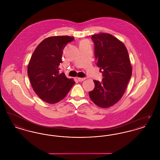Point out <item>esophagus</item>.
I'll use <instances>...</instances> for the list:
<instances>
[{
    "label": "esophagus",
    "mask_w": 160,
    "mask_h": 160,
    "mask_svg": "<svg viewBox=\"0 0 160 160\" xmlns=\"http://www.w3.org/2000/svg\"><path fill=\"white\" fill-rule=\"evenodd\" d=\"M84 80H86V78H78V82H83Z\"/></svg>",
    "instance_id": "1"
}]
</instances>
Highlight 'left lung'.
Masks as SVG:
<instances>
[{
	"label": "left lung",
	"mask_w": 160,
	"mask_h": 160,
	"mask_svg": "<svg viewBox=\"0 0 160 160\" xmlns=\"http://www.w3.org/2000/svg\"><path fill=\"white\" fill-rule=\"evenodd\" d=\"M96 64L102 70L100 82L93 80L95 88L89 92L98 106H112L122 98L132 75V67L127 48L119 39L108 33L93 35Z\"/></svg>",
	"instance_id": "8db88e82"
}]
</instances>
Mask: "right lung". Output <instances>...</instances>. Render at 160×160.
Wrapping results in <instances>:
<instances>
[{"mask_svg": "<svg viewBox=\"0 0 160 160\" xmlns=\"http://www.w3.org/2000/svg\"><path fill=\"white\" fill-rule=\"evenodd\" d=\"M73 37H50L44 39L32 54L28 67V75L33 91L50 104L63 99L75 83L59 72L63 50Z\"/></svg>", "mask_w": 160, "mask_h": 160, "instance_id": "add662e5", "label": "right lung"}]
</instances>
